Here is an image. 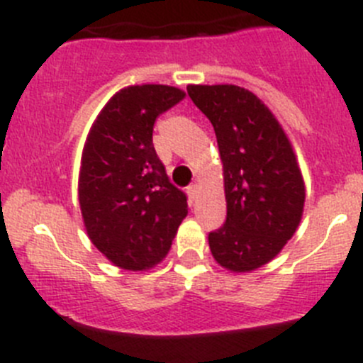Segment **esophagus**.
I'll return each mask as SVG.
<instances>
[{
  "instance_id": "1",
  "label": "esophagus",
  "mask_w": 363,
  "mask_h": 363,
  "mask_svg": "<svg viewBox=\"0 0 363 363\" xmlns=\"http://www.w3.org/2000/svg\"><path fill=\"white\" fill-rule=\"evenodd\" d=\"M186 194H189V196H190V199H194V197H196V194H197V185H196V183H192V185L186 186Z\"/></svg>"
}]
</instances>
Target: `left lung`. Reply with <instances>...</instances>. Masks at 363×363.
Wrapping results in <instances>:
<instances>
[{"label": "left lung", "mask_w": 363, "mask_h": 363, "mask_svg": "<svg viewBox=\"0 0 363 363\" xmlns=\"http://www.w3.org/2000/svg\"><path fill=\"white\" fill-rule=\"evenodd\" d=\"M186 93L211 121L224 166L228 215L208 235L220 267L252 272L274 259L300 224L302 173L291 143L267 106L235 84H190Z\"/></svg>", "instance_id": "left-lung-1"}]
</instances>
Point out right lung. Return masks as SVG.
Masks as SVG:
<instances>
[{
    "label": "right lung",
    "mask_w": 363,
    "mask_h": 363,
    "mask_svg": "<svg viewBox=\"0 0 363 363\" xmlns=\"http://www.w3.org/2000/svg\"><path fill=\"white\" fill-rule=\"evenodd\" d=\"M185 99L173 86L120 89L96 116L81 159L79 204L93 245L116 267L146 270L169 252L186 196L153 148L157 118Z\"/></svg>",
    "instance_id": "right-lung-1"
}]
</instances>
